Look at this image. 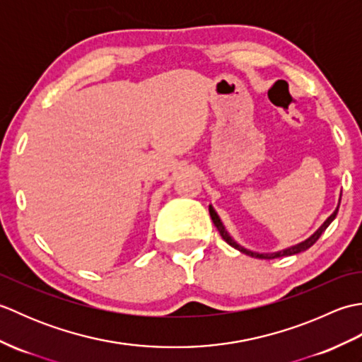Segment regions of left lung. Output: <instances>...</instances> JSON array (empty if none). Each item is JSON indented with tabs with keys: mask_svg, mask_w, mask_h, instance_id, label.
<instances>
[{
	"mask_svg": "<svg viewBox=\"0 0 362 362\" xmlns=\"http://www.w3.org/2000/svg\"><path fill=\"white\" fill-rule=\"evenodd\" d=\"M339 204H341V199H339ZM339 204H337V209L333 211V214L332 216H329L324 224H322L316 232H314L308 240H305V241H302V243H298V244H296V245H291V247H288V249H283V250H279V252H274V253H258V252H252V250H249V249H245V247H243V245H240L238 244L232 236L228 235V232L226 230V227H224V224H222V221H221V218L218 216V213L214 211V209L213 206L210 205L209 206V210H210V216H211V219H213V224L216 226V228H218V232L221 233V236H222V240H224L227 244H230L232 245V247H235L236 250H240L241 253H245V255H249V257H252V258H259V259H274V258H280V257H289V255H296V253H300V252H305L306 249H310L311 245L316 243L319 238H320V235L325 232L327 230V227L332 224L333 222V219L336 218V214H337V210H339Z\"/></svg>",
	"mask_w": 362,
	"mask_h": 362,
	"instance_id": "obj_1",
	"label": "left lung"
}]
</instances>
